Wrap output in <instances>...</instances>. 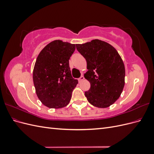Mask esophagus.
<instances>
[{"instance_id": "obj_1", "label": "esophagus", "mask_w": 154, "mask_h": 154, "mask_svg": "<svg viewBox=\"0 0 154 154\" xmlns=\"http://www.w3.org/2000/svg\"><path fill=\"white\" fill-rule=\"evenodd\" d=\"M83 80H84V76H81V77L78 79V81H79V82H82Z\"/></svg>"}]
</instances>
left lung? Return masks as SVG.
<instances>
[{"label": "left lung", "mask_w": 154, "mask_h": 154, "mask_svg": "<svg viewBox=\"0 0 154 154\" xmlns=\"http://www.w3.org/2000/svg\"><path fill=\"white\" fill-rule=\"evenodd\" d=\"M76 46L87 61L84 77L91 83L90 89L85 92L88 101L98 108L110 106L120 97L125 85V69L120 55L112 45L97 39Z\"/></svg>", "instance_id": "obj_1"}]
</instances>
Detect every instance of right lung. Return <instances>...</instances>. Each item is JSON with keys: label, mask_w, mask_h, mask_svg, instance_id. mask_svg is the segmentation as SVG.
<instances>
[{"label": "right lung", "mask_w": 154, "mask_h": 154, "mask_svg": "<svg viewBox=\"0 0 154 154\" xmlns=\"http://www.w3.org/2000/svg\"><path fill=\"white\" fill-rule=\"evenodd\" d=\"M76 45L62 40L51 42L40 51L32 72L36 94L45 106H67L78 81L71 76L69 60Z\"/></svg>", "instance_id": "obj_1"}]
</instances>
